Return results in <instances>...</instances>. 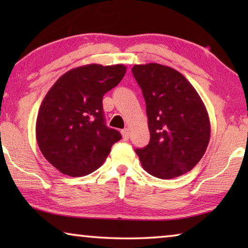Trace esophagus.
<instances>
[{
    "label": "esophagus",
    "mask_w": 248,
    "mask_h": 248,
    "mask_svg": "<svg viewBox=\"0 0 248 248\" xmlns=\"http://www.w3.org/2000/svg\"><path fill=\"white\" fill-rule=\"evenodd\" d=\"M122 137H123V139L125 141L128 140V137H130V131H128V128H124V130H122Z\"/></svg>",
    "instance_id": "esophagus-1"
}]
</instances>
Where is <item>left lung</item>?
Segmentation results:
<instances>
[{"mask_svg":"<svg viewBox=\"0 0 248 248\" xmlns=\"http://www.w3.org/2000/svg\"><path fill=\"white\" fill-rule=\"evenodd\" d=\"M145 100L150 142L135 149L142 167L161 179L191 170L205 154L210 120L201 97L178 71L158 63L134 65Z\"/></svg>","mask_w":248,"mask_h":248,"instance_id":"obj_1","label":"left lung"}]
</instances>
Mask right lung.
<instances>
[{
    "mask_svg": "<svg viewBox=\"0 0 248 248\" xmlns=\"http://www.w3.org/2000/svg\"><path fill=\"white\" fill-rule=\"evenodd\" d=\"M123 64H88L64 73L40 105L36 139L46 160L71 177L100 167L122 135L105 124L104 94L123 79Z\"/></svg>",
    "mask_w": 248,
    "mask_h": 248,
    "instance_id": "add662e5",
    "label": "right lung"
}]
</instances>
